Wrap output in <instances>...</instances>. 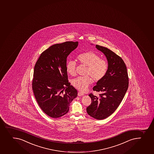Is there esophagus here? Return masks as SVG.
<instances>
[{
  "label": "esophagus",
  "instance_id": "1",
  "mask_svg": "<svg viewBox=\"0 0 154 154\" xmlns=\"http://www.w3.org/2000/svg\"><path fill=\"white\" fill-rule=\"evenodd\" d=\"M84 94H83L82 92H79L78 93V96H82V95H84Z\"/></svg>",
  "mask_w": 154,
  "mask_h": 154
}]
</instances>
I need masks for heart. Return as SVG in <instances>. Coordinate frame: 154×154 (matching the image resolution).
<instances>
[{
    "mask_svg": "<svg viewBox=\"0 0 154 154\" xmlns=\"http://www.w3.org/2000/svg\"><path fill=\"white\" fill-rule=\"evenodd\" d=\"M77 59L81 65L87 67L85 75H90L95 82L101 81L105 77L108 70V62L100 59L95 52L91 51L83 52L77 57ZM66 70L70 75L75 76L76 73V63L73 60H69L66 64ZM92 79L89 76L78 77L72 81V84L76 89L85 92L93 82Z\"/></svg>",
    "mask_w": 154,
    "mask_h": 154,
    "instance_id": "obj_1",
    "label": "heart"
}]
</instances>
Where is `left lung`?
<instances>
[{"instance_id":"8db88e82","label":"left lung","mask_w":154,"mask_h":154,"mask_svg":"<svg viewBox=\"0 0 154 154\" xmlns=\"http://www.w3.org/2000/svg\"><path fill=\"white\" fill-rule=\"evenodd\" d=\"M96 48L106 57L108 70L105 77L97 83L94 91L100 92V97L89 94L91 103L86 108L88 114L97 119H106L117 109L128 88L129 79L125 63L108 48L96 45Z\"/></svg>"}]
</instances>
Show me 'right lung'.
Returning <instances> with one entry per match:
<instances>
[{
  "instance_id": "1",
  "label": "right lung",
  "mask_w": 154,
  "mask_h": 154,
  "mask_svg": "<svg viewBox=\"0 0 154 154\" xmlns=\"http://www.w3.org/2000/svg\"><path fill=\"white\" fill-rule=\"evenodd\" d=\"M77 41L53 45L41 53L35 63L32 89L40 108L57 118L67 114L77 91L69 82L67 58L78 46Z\"/></svg>"
}]
</instances>
